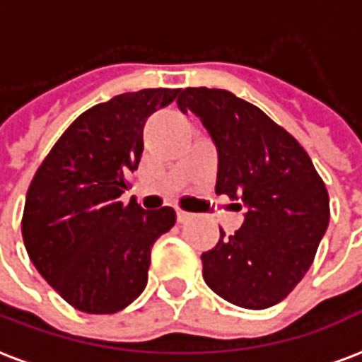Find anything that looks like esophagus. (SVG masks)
<instances>
[{
    "mask_svg": "<svg viewBox=\"0 0 362 362\" xmlns=\"http://www.w3.org/2000/svg\"><path fill=\"white\" fill-rule=\"evenodd\" d=\"M192 218H193L192 212H186V211H182V209H176V222H178V224H184V222L192 220Z\"/></svg>",
    "mask_w": 362,
    "mask_h": 362,
    "instance_id": "1",
    "label": "esophagus"
}]
</instances>
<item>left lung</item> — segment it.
Wrapping results in <instances>:
<instances>
[{
	"label": "left lung",
	"mask_w": 362,
	"mask_h": 362,
	"mask_svg": "<svg viewBox=\"0 0 362 362\" xmlns=\"http://www.w3.org/2000/svg\"><path fill=\"white\" fill-rule=\"evenodd\" d=\"M176 104L216 146V193L245 211L241 228L220 230L216 247L201 255L203 279L239 308H272L315 258L330 218L325 182L296 138L230 90L187 87Z\"/></svg>",
	"instance_id": "8db88e82"
}]
</instances>
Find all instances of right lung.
<instances>
[{
	"label": "right lung",
	"mask_w": 362,
	"mask_h": 362,
	"mask_svg": "<svg viewBox=\"0 0 362 362\" xmlns=\"http://www.w3.org/2000/svg\"><path fill=\"white\" fill-rule=\"evenodd\" d=\"M180 89L125 93L83 112L28 187L22 239L41 277L76 310L117 313L148 283L153 243L175 226L170 206L144 211L127 176L138 169L146 119Z\"/></svg>",
	"instance_id": "add662e5"
}]
</instances>
